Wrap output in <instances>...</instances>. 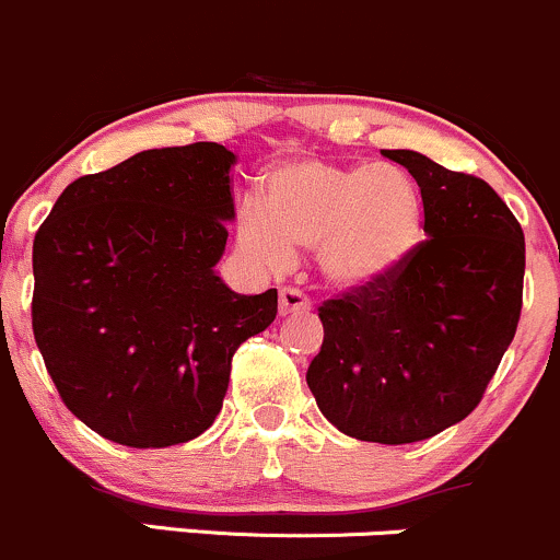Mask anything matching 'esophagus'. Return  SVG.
I'll list each match as a JSON object with an SVG mask.
<instances>
[{"label":"esophagus","instance_id":"esophagus-1","mask_svg":"<svg viewBox=\"0 0 560 560\" xmlns=\"http://www.w3.org/2000/svg\"><path fill=\"white\" fill-rule=\"evenodd\" d=\"M310 312V299L296 288H280V315H299Z\"/></svg>","mask_w":560,"mask_h":560}]
</instances>
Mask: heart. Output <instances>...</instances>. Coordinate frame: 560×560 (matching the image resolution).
Listing matches in <instances>:
<instances>
[{"label": "heart", "instance_id": "1", "mask_svg": "<svg viewBox=\"0 0 560 560\" xmlns=\"http://www.w3.org/2000/svg\"><path fill=\"white\" fill-rule=\"evenodd\" d=\"M237 237L269 267L315 248L328 282L365 288L389 278L422 243V191L395 165L293 160L264 182V210L240 208Z\"/></svg>", "mask_w": 560, "mask_h": 560}]
</instances>
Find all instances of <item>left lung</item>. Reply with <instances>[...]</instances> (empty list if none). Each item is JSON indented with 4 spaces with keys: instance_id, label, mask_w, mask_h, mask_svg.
I'll use <instances>...</instances> for the list:
<instances>
[{
    "instance_id": "left-lung-1",
    "label": "left lung",
    "mask_w": 560,
    "mask_h": 560,
    "mask_svg": "<svg viewBox=\"0 0 560 560\" xmlns=\"http://www.w3.org/2000/svg\"><path fill=\"white\" fill-rule=\"evenodd\" d=\"M422 191L424 234L389 278L317 306L306 371L317 408L358 441H427L475 411L521 320L526 243L483 178L408 149L382 152Z\"/></svg>"
}]
</instances>
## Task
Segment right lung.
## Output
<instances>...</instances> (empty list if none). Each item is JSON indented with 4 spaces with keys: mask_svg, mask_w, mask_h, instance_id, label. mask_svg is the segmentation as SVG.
I'll use <instances>...</instances> for the list:
<instances>
[{
    "mask_svg": "<svg viewBox=\"0 0 560 560\" xmlns=\"http://www.w3.org/2000/svg\"><path fill=\"white\" fill-rule=\"evenodd\" d=\"M221 143L149 149L63 189L34 237L32 328L71 413L106 441L165 448L202 435L232 354L278 315L219 264L234 219Z\"/></svg>",
    "mask_w": 560,
    "mask_h": 560,
    "instance_id": "obj_1",
    "label": "right lung"
}]
</instances>
